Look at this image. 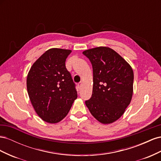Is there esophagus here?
Wrapping results in <instances>:
<instances>
[{
    "label": "esophagus",
    "instance_id": "34e87169",
    "mask_svg": "<svg viewBox=\"0 0 161 161\" xmlns=\"http://www.w3.org/2000/svg\"><path fill=\"white\" fill-rule=\"evenodd\" d=\"M82 86V82H80L78 84V87H79V89L81 88Z\"/></svg>",
    "mask_w": 161,
    "mask_h": 161
}]
</instances>
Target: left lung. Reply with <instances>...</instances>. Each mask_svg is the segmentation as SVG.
<instances>
[{
  "instance_id": "obj_1",
  "label": "left lung",
  "mask_w": 161,
  "mask_h": 161,
  "mask_svg": "<svg viewBox=\"0 0 161 161\" xmlns=\"http://www.w3.org/2000/svg\"><path fill=\"white\" fill-rule=\"evenodd\" d=\"M93 72L91 99L85 104L94 118L103 124L118 120L130 105L133 95L134 72L119 53L108 47H97L82 52Z\"/></svg>"
}]
</instances>
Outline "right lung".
Masks as SVG:
<instances>
[{
	"label": "right lung",
	"mask_w": 161,
	"mask_h": 161,
	"mask_svg": "<svg viewBox=\"0 0 161 161\" xmlns=\"http://www.w3.org/2000/svg\"><path fill=\"white\" fill-rule=\"evenodd\" d=\"M72 50L51 48L33 63L27 77L31 103L42 120L56 124L69 114L77 98L65 62Z\"/></svg>",
	"instance_id": "obj_1"
}]
</instances>
